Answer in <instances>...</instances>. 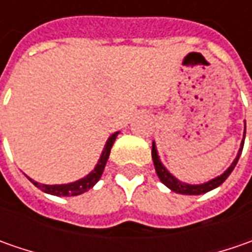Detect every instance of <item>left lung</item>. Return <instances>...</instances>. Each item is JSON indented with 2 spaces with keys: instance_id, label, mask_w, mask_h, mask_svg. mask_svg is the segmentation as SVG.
I'll return each instance as SVG.
<instances>
[{
  "instance_id": "1",
  "label": "left lung",
  "mask_w": 252,
  "mask_h": 252,
  "mask_svg": "<svg viewBox=\"0 0 252 252\" xmlns=\"http://www.w3.org/2000/svg\"><path fill=\"white\" fill-rule=\"evenodd\" d=\"M244 139H246V126H244V137H243V141H241V146H240V150H238L237 157H236L234 161L231 162V165H230V167H228V168L226 169L221 175H219V177H216V178L210 179V181L205 182V184H199V185L185 184V182H182V181H179V179L175 178V177L169 172L168 169L162 165L160 157H158L157 147H156V143H154V141H153V149H151V157H153V161H154L156 172H157L158 178H160V181L164 184V185H165V187H168L171 190H174V192H177V193H182V195H202V193H206V192H209V190H212V189L220 187V185L227 179L228 175L231 174V171H233L234 167H236V164H237L240 156H241V151H243V147H244Z\"/></svg>"
}]
</instances>
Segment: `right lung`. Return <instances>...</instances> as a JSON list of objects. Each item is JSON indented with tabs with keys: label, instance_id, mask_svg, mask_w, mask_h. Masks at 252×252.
<instances>
[{
	"label": "right lung",
	"instance_id": "1",
	"mask_svg": "<svg viewBox=\"0 0 252 252\" xmlns=\"http://www.w3.org/2000/svg\"><path fill=\"white\" fill-rule=\"evenodd\" d=\"M119 131L113 133L111 137L108 139L106 144H105V149L102 151L101 157H99V161L98 164L95 165V168L92 169L91 172L84 177V178L78 179L75 182H70V184H62V185H44V184H39L36 182L32 178H29V181L33 184L34 187L43 190L46 193H50V195H54V196H77V195H81L84 192H87L88 189H91L98 181L102 177V172H103V168L106 165V161L109 158V154H111V149L113 146V143L116 140Z\"/></svg>",
	"mask_w": 252,
	"mask_h": 252
}]
</instances>
